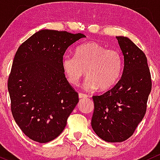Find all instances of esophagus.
<instances>
[{
	"instance_id": "1",
	"label": "esophagus",
	"mask_w": 160,
	"mask_h": 160,
	"mask_svg": "<svg viewBox=\"0 0 160 160\" xmlns=\"http://www.w3.org/2000/svg\"><path fill=\"white\" fill-rule=\"evenodd\" d=\"M78 97H79V98H87L88 96L87 94H83V93H79L78 94Z\"/></svg>"
}]
</instances>
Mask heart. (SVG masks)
<instances>
[{
    "mask_svg": "<svg viewBox=\"0 0 160 160\" xmlns=\"http://www.w3.org/2000/svg\"><path fill=\"white\" fill-rule=\"evenodd\" d=\"M122 67V56L118 50L107 49L95 41L78 46L75 56L66 54L62 59V71L71 85H77L86 73L88 75L84 82L88 91L112 87L121 76Z\"/></svg>",
    "mask_w": 160,
    "mask_h": 160,
    "instance_id": "heart-1",
    "label": "heart"
}]
</instances>
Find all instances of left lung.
<instances>
[{"mask_svg": "<svg viewBox=\"0 0 160 160\" xmlns=\"http://www.w3.org/2000/svg\"><path fill=\"white\" fill-rule=\"evenodd\" d=\"M124 56L121 78L112 88L92 97L91 126L107 142H122L134 134L147 111L152 81L144 53L126 37H116Z\"/></svg>", "mask_w": 160, "mask_h": 160, "instance_id": "1", "label": "left lung"}]
</instances>
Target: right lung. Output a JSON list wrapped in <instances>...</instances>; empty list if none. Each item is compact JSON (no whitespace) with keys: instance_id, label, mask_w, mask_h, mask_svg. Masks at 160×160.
I'll return each instance as SVG.
<instances>
[{"instance_id":"1","label":"right lung","mask_w":160,"mask_h":160,"mask_svg":"<svg viewBox=\"0 0 160 160\" xmlns=\"http://www.w3.org/2000/svg\"><path fill=\"white\" fill-rule=\"evenodd\" d=\"M83 34L41 30L18 48L8 88L14 120L28 138L47 143L58 137L78 102L66 79L62 59Z\"/></svg>"}]
</instances>
